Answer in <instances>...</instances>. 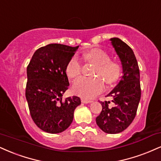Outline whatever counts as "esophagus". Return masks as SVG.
I'll return each mask as SVG.
<instances>
[{
  "label": "esophagus",
  "instance_id": "obj_1",
  "mask_svg": "<svg viewBox=\"0 0 161 161\" xmlns=\"http://www.w3.org/2000/svg\"><path fill=\"white\" fill-rule=\"evenodd\" d=\"M81 100H82V103H92V100H87V99H86V98H83V97H82V99H81Z\"/></svg>",
  "mask_w": 161,
  "mask_h": 161
}]
</instances>
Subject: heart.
I'll list each match as a JSON object with an SVG mask.
<instances>
[{"label": "heart", "mask_w": 161, "mask_h": 161, "mask_svg": "<svg viewBox=\"0 0 161 161\" xmlns=\"http://www.w3.org/2000/svg\"><path fill=\"white\" fill-rule=\"evenodd\" d=\"M87 61L94 64L92 74L94 77H82L72 86L74 94L86 98H93L101 93L104 81L107 84L115 82L119 78L121 67L117 61L109 59V55L100 49H93L84 54ZM82 65L77 56H73L66 67V73L71 79H76L81 74Z\"/></svg>", "instance_id": "heart-1"}]
</instances>
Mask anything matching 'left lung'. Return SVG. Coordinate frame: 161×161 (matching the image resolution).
<instances>
[{
  "mask_svg": "<svg viewBox=\"0 0 161 161\" xmlns=\"http://www.w3.org/2000/svg\"><path fill=\"white\" fill-rule=\"evenodd\" d=\"M110 41L121 61L122 76L107 95L112 97L113 106L109 105L110 101L100 102L103 109L96 122L103 132L115 134L127 128L136 116L141 97L140 75L132 49L119 38Z\"/></svg>",
  "mask_w": 161,
  "mask_h": 161,
  "instance_id": "1",
  "label": "left lung"
}]
</instances>
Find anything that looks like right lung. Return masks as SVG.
I'll return each mask as SVG.
<instances>
[{"label": "right lung", "instance_id": "obj_1", "mask_svg": "<svg viewBox=\"0 0 161 161\" xmlns=\"http://www.w3.org/2000/svg\"><path fill=\"white\" fill-rule=\"evenodd\" d=\"M63 44H49L34 52L27 67L25 97L33 121L42 130L59 133L69 127L79 97L62 100L69 86L66 67L78 49Z\"/></svg>", "mask_w": 161, "mask_h": 161}]
</instances>
